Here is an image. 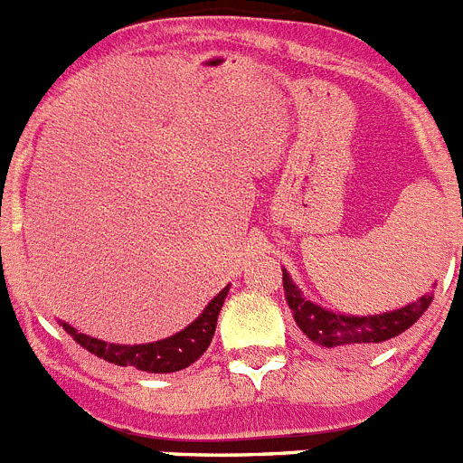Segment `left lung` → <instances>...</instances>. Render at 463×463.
I'll list each match as a JSON object with an SVG mask.
<instances>
[{
  "label": "left lung",
  "mask_w": 463,
  "mask_h": 463,
  "mask_svg": "<svg viewBox=\"0 0 463 463\" xmlns=\"http://www.w3.org/2000/svg\"><path fill=\"white\" fill-rule=\"evenodd\" d=\"M282 288H285V298L292 308L294 322L306 336L322 347H359L373 345V343L390 341L399 336L406 329H411L424 310L431 304L433 292L424 294L412 304L403 308L390 310L383 315H341L334 310H326L322 306L313 304L301 294L289 278V273L282 269Z\"/></svg>",
  "instance_id": "left-lung-1"
}]
</instances>
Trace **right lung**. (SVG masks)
<instances>
[{"label": "right lung", "mask_w": 463, "mask_h": 463, "mask_svg": "<svg viewBox=\"0 0 463 463\" xmlns=\"http://www.w3.org/2000/svg\"><path fill=\"white\" fill-rule=\"evenodd\" d=\"M227 292L229 285L220 289L218 297L213 298L192 325H187L185 329L165 338V341L143 343V345H118V343H106L88 336V334H80L67 322H62V329L94 357L106 359V362L118 364V366H134V369L146 371V373H174V371L187 369L208 350Z\"/></svg>", "instance_id": "right-lung-1"}]
</instances>
